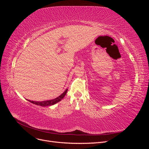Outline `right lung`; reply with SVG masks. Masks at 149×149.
I'll return each instance as SVG.
<instances>
[{"instance_id": "1", "label": "right lung", "mask_w": 149, "mask_h": 149, "mask_svg": "<svg viewBox=\"0 0 149 149\" xmlns=\"http://www.w3.org/2000/svg\"><path fill=\"white\" fill-rule=\"evenodd\" d=\"M68 89H66L65 91L60 96H59L58 97H57L55 99H53V100H47V101H30V100H28L29 102L34 104L38 105V106H40L42 107H45V106H50L52 105L55 104L56 103L60 102L63 98L65 97V96L66 95V94L67 93Z\"/></svg>"}]
</instances>
